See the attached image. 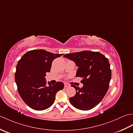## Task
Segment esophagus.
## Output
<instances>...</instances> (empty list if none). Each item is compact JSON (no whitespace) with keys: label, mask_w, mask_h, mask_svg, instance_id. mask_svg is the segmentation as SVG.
I'll return each mask as SVG.
<instances>
[{"label":"esophagus","mask_w":133,"mask_h":133,"mask_svg":"<svg viewBox=\"0 0 133 133\" xmlns=\"http://www.w3.org/2000/svg\"><path fill=\"white\" fill-rule=\"evenodd\" d=\"M64 87H65V88H66V87H68L70 86L69 84L66 83H64Z\"/></svg>","instance_id":"34e87169"}]
</instances>
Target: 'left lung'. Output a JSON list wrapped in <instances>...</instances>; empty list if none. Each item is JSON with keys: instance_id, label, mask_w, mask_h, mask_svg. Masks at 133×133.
Segmentation results:
<instances>
[{"instance_id": "8db88e82", "label": "left lung", "mask_w": 133, "mask_h": 133, "mask_svg": "<svg viewBox=\"0 0 133 133\" xmlns=\"http://www.w3.org/2000/svg\"><path fill=\"white\" fill-rule=\"evenodd\" d=\"M75 62L79 67L76 77L82 78L81 88L71 84L76 94L69 100L72 105L81 110H91L101 102L109 89L111 70L108 59L99 52L83 51L63 55Z\"/></svg>"}]
</instances>
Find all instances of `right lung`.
Instances as JSON below:
<instances>
[{
	"label": "right lung",
	"mask_w": 133,
	"mask_h": 133,
	"mask_svg": "<svg viewBox=\"0 0 133 133\" xmlns=\"http://www.w3.org/2000/svg\"><path fill=\"white\" fill-rule=\"evenodd\" d=\"M62 54L44 50H31L24 54L16 65L15 79L18 91L22 99L31 108L43 110L52 105L58 91L64 88L62 82L55 84L48 82L46 73L50 72L52 62Z\"/></svg>",
	"instance_id": "right-lung-1"
}]
</instances>
